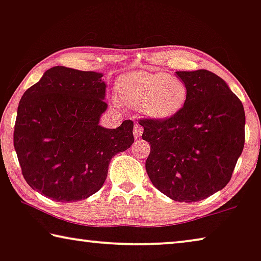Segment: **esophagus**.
Instances as JSON below:
<instances>
[{
  "mask_svg": "<svg viewBox=\"0 0 261 261\" xmlns=\"http://www.w3.org/2000/svg\"><path fill=\"white\" fill-rule=\"evenodd\" d=\"M143 134V126L139 125V124H135L134 126V135L135 138H139Z\"/></svg>",
  "mask_w": 261,
  "mask_h": 261,
  "instance_id": "obj_1",
  "label": "esophagus"
}]
</instances>
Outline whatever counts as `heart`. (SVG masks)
<instances>
[{
  "label": "heart",
  "instance_id": "1",
  "mask_svg": "<svg viewBox=\"0 0 261 261\" xmlns=\"http://www.w3.org/2000/svg\"><path fill=\"white\" fill-rule=\"evenodd\" d=\"M117 93L123 103L142 107L147 116L166 119L177 115L188 99L184 82L168 72H130L120 77Z\"/></svg>",
  "mask_w": 261,
  "mask_h": 261
}]
</instances>
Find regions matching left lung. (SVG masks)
Returning a JSON list of instances; mask_svg holds the SVG:
<instances>
[{
	"label": "left lung",
	"instance_id": "1",
	"mask_svg": "<svg viewBox=\"0 0 261 261\" xmlns=\"http://www.w3.org/2000/svg\"><path fill=\"white\" fill-rule=\"evenodd\" d=\"M188 89L184 108L166 119L142 118L151 151L145 169L162 193L182 203L224 189L245 144L243 103L207 70L177 71Z\"/></svg>",
	"mask_w": 261,
	"mask_h": 261
}]
</instances>
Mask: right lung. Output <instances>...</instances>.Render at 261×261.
<instances>
[{"instance_id": "add662e5", "label": "right lung", "mask_w": 261, "mask_h": 261, "mask_svg": "<svg viewBox=\"0 0 261 261\" xmlns=\"http://www.w3.org/2000/svg\"><path fill=\"white\" fill-rule=\"evenodd\" d=\"M103 75L54 67L23 93L14 146L25 181L55 201L87 199L102 188L111 158L134 143V122L98 125L107 110Z\"/></svg>"}]
</instances>
